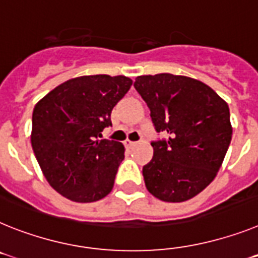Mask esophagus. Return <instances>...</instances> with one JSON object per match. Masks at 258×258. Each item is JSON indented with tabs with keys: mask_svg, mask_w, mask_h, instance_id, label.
<instances>
[{
	"mask_svg": "<svg viewBox=\"0 0 258 258\" xmlns=\"http://www.w3.org/2000/svg\"><path fill=\"white\" fill-rule=\"evenodd\" d=\"M136 144H137V142H134V141H129V140L125 141V145H126V146H129V147L134 146V145H136Z\"/></svg>",
	"mask_w": 258,
	"mask_h": 258,
	"instance_id": "obj_1",
	"label": "esophagus"
}]
</instances>
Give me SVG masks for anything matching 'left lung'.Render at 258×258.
<instances>
[{
  "mask_svg": "<svg viewBox=\"0 0 258 258\" xmlns=\"http://www.w3.org/2000/svg\"><path fill=\"white\" fill-rule=\"evenodd\" d=\"M134 89L150 109L153 159L142 168L147 190L166 202L202 192L219 171L232 137L227 103L208 85L162 73L136 78Z\"/></svg>",
  "mask_w": 258,
  "mask_h": 258,
  "instance_id": "left-lung-1",
  "label": "left lung"
}]
</instances>
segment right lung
Returning a JSON list of instances; mask_svg holds the SVG:
<instances>
[{"instance_id":"right-lung-1","label":"right lung","mask_w":258,"mask_h":258,"mask_svg":"<svg viewBox=\"0 0 258 258\" xmlns=\"http://www.w3.org/2000/svg\"><path fill=\"white\" fill-rule=\"evenodd\" d=\"M132 83L124 76L78 77L57 86L35 105L32 149L45 179L63 197L94 202L113 188L124 146L99 137L112 126V109Z\"/></svg>"}]
</instances>
